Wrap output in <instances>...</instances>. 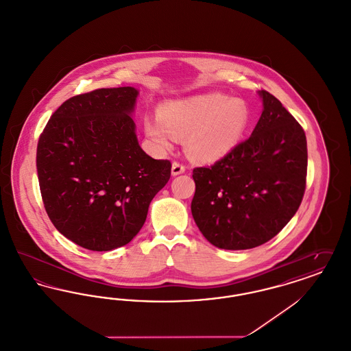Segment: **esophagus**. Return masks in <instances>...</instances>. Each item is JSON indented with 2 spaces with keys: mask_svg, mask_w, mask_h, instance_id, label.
I'll return each instance as SVG.
<instances>
[{
  "mask_svg": "<svg viewBox=\"0 0 351 351\" xmlns=\"http://www.w3.org/2000/svg\"><path fill=\"white\" fill-rule=\"evenodd\" d=\"M184 171H185V167H184L183 165H180V163H178V162H173V163H172V168H171L172 176H178V175L183 173Z\"/></svg>",
  "mask_w": 351,
  "mask_h": 351,
  "instance_id": "1",
  "label": "esophagus"
}]
</instances>
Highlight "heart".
Instances as JSON below:
<instances>
[{"label":"heart","mask_w":351,"mask_h":351,"mask_svg":"<svg viewBox=\"0 0 351 351\" xmlns=\"http://www.w3.org/2000/svg\"><path fill=\"white\" fill-rule=\"evenodd\" d=\"M249 121L243 101L212 93L165 102L159 116L145 118V132L160 150L186 136L185 150L193 160L215 163L241 143Z\"/></svg>","instance_id":"b5f03b06"}]
</instances>
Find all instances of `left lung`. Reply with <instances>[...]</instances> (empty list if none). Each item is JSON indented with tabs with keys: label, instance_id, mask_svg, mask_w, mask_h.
I'll list each match as a JSON object with an SVG mask.
<instances>
[{
	"label": "left lung",
	"instance_id": "1",
	"mask_svg": "<svg viewBox=\"0 0 351 351\" xmlns=\"http://www.w3.org/2000/svg\"><path fill=\"white\" fill-rule=\"evenodd\" d=\"M258 95L263 110L250 138L192 175L193 219L223 250H247L274 238L295 216L305 191V133L276 97Z\"/></svg>",
	"mask_w": 351,
	"mask_h": 351
}]
</instances>
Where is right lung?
<instances>
[{
    "label": "right lung",
    "instance_id": "obj_1",
    "mask_svg": "<svg viewBox=\"0 0 351 351\" xmlns=\"http://www.w3.org/2000/svg\"><path fill=\"white\" fill-rule=\"evenodd\" d=\"M139 90L102 88L71 97L39 138L36 171L46 212L69 241L92 251L128 245L171 163L141 149L134 109Z\"/></svg>",
    "mask_w": 351,
    "mask_h": 351
}]
</instances>
